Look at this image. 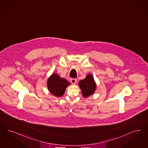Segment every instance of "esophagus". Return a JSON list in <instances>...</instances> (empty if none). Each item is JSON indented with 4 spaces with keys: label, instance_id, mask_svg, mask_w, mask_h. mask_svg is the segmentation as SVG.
I'll use <instances>...</instances> for the list:
<instances>
[{
    "label": "esophagus",
    "instance_id": "obj_1",
    "mask_svg": "<svg viewBox=\"0 0 148 148\" xmlns=\"http://www.w3.org/2000/svg\"><path fill=\"white\" fill-rule=\"evenodd\" d=\"M70 82H71L72 84H75L77 82V79H76V78H71L70 79Z\"/></svg>",
    "mask_w": 148,
    "mask_h": 148
}]
</instances>
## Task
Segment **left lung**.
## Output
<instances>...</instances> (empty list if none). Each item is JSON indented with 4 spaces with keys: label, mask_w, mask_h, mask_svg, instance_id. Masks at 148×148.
I'll use <instances>...</instances> for the list:
<instances>
[{
    "label": "left lung",
    "mask_w": 148,
    "mask_h": 148,
    "mask_svg": "<svg viewBox=\"0 0 148 148\" xmlns=\"http://www.w3.org/2000/svg\"><path fill=\"white\" fill-rule=\"evenodd\" d=\"M96 86L95 82L90 74L88 75L86 78L79 82L83 96L86 97L92 94L95 91Z\"/></svg>",
    "instance_id": "8db88e82"
}]
</instances>
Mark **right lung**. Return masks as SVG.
<instances>
[{
	"label": "right lung",
	"instance_id": "obj_1",
	"mask_svg": "<svg viewBox=\"0 0 148 148\" xmlns=\"http://www.w3.org/2000/svg\"><path fill=\"white\" fill-rule=\"evenodd\" d=\"M70 83L65 79L60 78L57 74H53L47 81V87L49 91L56 96H62L64 94L67 86Z\"/></svg>",
	"mask_w": 148,
	"mask_h": 148
}]
</instances>
